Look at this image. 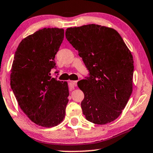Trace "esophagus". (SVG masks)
<instances>
[{"instance_id":"esophagus-1","label":"esophagus","mask_w":153,"mask_h":153,"mask_svg":"<svg viewBox=\"0 0 153 153\" xmlns=\"http://www.w3.org/2000/svg\"><path fill=\"white\" fill-rule=\"evenodd\" d=\"M77 81H69V85L70 88H74V86H76Z\"/></svg>"}]
</instances>
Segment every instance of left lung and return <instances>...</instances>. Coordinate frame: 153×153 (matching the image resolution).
Segmentation results:
<instances>
[{
    "mask_svg": "<svg viewBox=\"0 0 153 153\" xmlns=\"http://www.w3.org/2000/svg\"><path fill=\"white\" fill-rule=\"evenodd\" d=\"M65 36L78 51L90 76L78 82L87 120L105 124L117 119L133 91V58L120 34L112 28L87 25L68 28Z\"/></svg>",
    "mask_w": 153,
    "mask_h": 153,
    "instance_id": "obj_1",
    "label": "left lung"
}]
</instances>
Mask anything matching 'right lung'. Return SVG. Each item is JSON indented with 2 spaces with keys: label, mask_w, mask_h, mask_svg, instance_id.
<instances>
[{
  "label": "right lung",
  "mask_w": 153,
  "mask_h": 153,
  "mask_svg": "<svg viewBox=\"0 0 153 153\" xmlns=\"http://www.w3.org/2000/svg\"><path fill=\"white\" fill-rule=\"evenodd\" d=\"M64 30L44 28L23 39L11 70V88L23 112L34 123L53 127L63 120L68 102L67 82L51 78Z\"/></svg>",
  "instance_id": "add662e5"
}]
</instances>
